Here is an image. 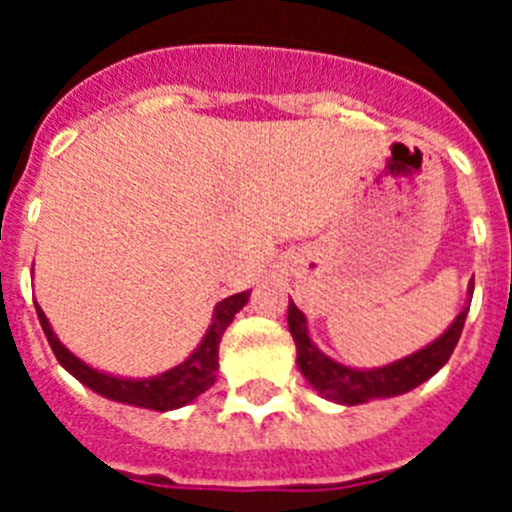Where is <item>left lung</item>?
<instances>
[{
    "label": "left lung",
    "instance_id": "8db88e82",
    "mask_svg": "<svg viewBox=\"0 0 512 512\" xmlns=\"http://www.w3.org/2000/svg\"><path fill=\"white\" fill-rule=\"evenodd\" d=\"M467 312L469 307H464L459 312V318L451 323V328L441 338H436L431 346L420 348L418 354L395 361L390 366H382V369H351V366L336 364L333 359H328L310 341L305 315L292 300H289L287 325L297 346V366H300V372L305 374L307 382L328 400L341 402V405H361V402H369L374 397L402 395V392H410L413 387L423 384L425 379H431L454 354Z\"/></svg>",
    "mask_w": 512,
    "mask_h": 512
}]
</instances>
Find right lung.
<instances>
[{"label": "right lung", "instance_id": "obj_1", "mask_svg": "<svg viewBox=\"0 0 512 512\" xmlns=\"http://www.w3.org/2000/svg\"><path fill=\"white\" fill-rule=\"evenodd\" d=\"M248 302V292L241 295L225 297L220 305L215 307V315H212V325L205 333L202 343L197 346L192 356H189L184 364L174 366L169 372L158 374L151 379H117L110 374H102L92 366H87L84 361L76 359L69 348H63L61 341L56 338V333L51 330V323L43 315L38 305V320L43 325V333L51 343L53 354H56L58 364L66 369V372L74 374L81 384H87L89 390H94L97 395L107 397V400L125 402V405H135V408H148V410H174L182 408L187 402H192L194 397L202 395L205 390H210L217 377V351H220V341H223V333L230 323H233L235 312L241 310Z\"/></svg>", "mask_w": 512, "mask_h": 512}]
</instances>
